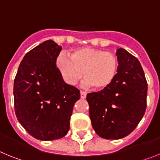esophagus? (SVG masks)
I'll return each instance as SVG.
<instances>
[{
    "mask_svg": "<svg viewBox=\"0 0 160 160\" xmlns=\"http://www.w3.org/2000/svg\"><path fill=\"white\" fill-rule=\"evenodd\" d=\"M80 96H81V98H83V99H84V98H87V93L84 92V91H81V92H80Z\"/></svg>",
    "mask_w": 160,
    "mask_h": 160,
    "instance_id": "34e87169",
    "label": "esophagus"
}]
</instances>
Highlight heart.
<instances>
[{
	"instance_id": "1",
	"label": "heart",
	"mask_w": 160,
	"mask_h": 160,
	"mask_svg": "<svg viewBox=\"0 0 160 160\" xmlns=\"http://www.w3.org/2000/svg\"><path fill=\"white\" fill-rule=\"evenodd\" d=\"M70 57L60 54L57 58L58 69L67 84L74 85L84 73L86 86L102 90L108 88L115 78L118 60L112 52L83 47L70 52Z\"/></svg>"
}]
</instances>
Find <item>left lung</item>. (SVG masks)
<instances>
[{"mask_svg":"<svg viewBox=\"0 0 160 160\" xmlns=\"http://www.w3.org/2000/svg\"><path fill=\"white\" fill-rule=\"evenodd\" d=\"M118 68L108 88L87 94L90 118L96 134L119 139L131 134L145 114L148 83L138 59L122 48L116 51Z\"/></svg>","mask_w":160,"mask_h":160,"instance_id":"obj_1","label":"left lung"}]
</instances>
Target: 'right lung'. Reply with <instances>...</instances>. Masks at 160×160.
Returning <instances> with one entry per match:
<instances>
[{
	"instance_id": "right-lung-1",
	"label": "right lung",
	"mask_w": 160,
	"mask_h": 160,
	"mask_svg": "<svg viewBox=\"0 0 160 160\" xmlns=\"http://www.w3.org/2000/svg\"><path fill=\"white\" fill-rule=\"evenodd\" d=\"M62 50L48 40L28 52L14 79L13 96L18 120L29 135L40 140L62 138L70 129L78 89L63 80L56 66Z\"/></svg>"
}]
</instances>
